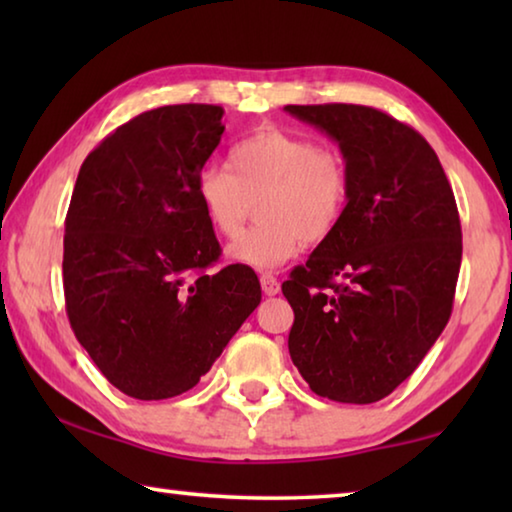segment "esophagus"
<instances>
[{
    "label": "esophagus",
    "mask_w": 512,
    "mask_h": 512,
    "mask_svg": "<svg viewBox=\"0 0 512 512\" xmlns=\"http://www.w3.org/2000/svg\"><path fill=\"white\" fill-rule=\"evenodd\" d=\"M259 284H262V291L266 296H275V293H280V280H277L273 273L259 275Z\"/></svg>",
    "instance_id": "34e87169"
}]
</instances>
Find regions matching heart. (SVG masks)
Returning <instances> with one entry per match:
<instances>
[{
	"label": "heart",
	"mask_w": 512,
	"mask_h": 512,
	"mask_svg": "<svg viewBox=\"0 0 512 512\" xmlns=\"http://www.w3.org/2000/svg\"><path fill=\"white\" fill-rule=\"evenodd\" d=\"M225 167L198 171L194 192L219 237H237L257 203V228L228 248L230 262L266 271L296 257L307 241L334 235L350 201L343 155L305 135L262 128L235 144Z\"/></svg>",
	"instance_id": "heart-1"
}]
</instances>
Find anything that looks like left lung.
I'll return each mask as SVG.
<instances>
[{"mask_svg": "<svg viewBox=\"0 0 512 512\" xmlns=\"http://www.w3.org/2000/svg\"><path fill=\"white\" fill-rule=\"evenodd\" d=\"M339 144L350 201L332 237L282 284L289 354L320 397L391 395L443 332L461 271V219L436 151L411 126L354 103L287 106Z\"/></svg>", "mask_w": 512, "mask_h": 512, "instance_id": "obj_1", "label": "left lung"}]
</instances>
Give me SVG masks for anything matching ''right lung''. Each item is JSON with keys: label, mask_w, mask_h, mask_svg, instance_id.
<instances>
[{"label": "right lung", "mask_w": 512, "mask_h": 512, "mask_svg": "<svg viewBox=\"0 0 512 512\" xmlns=\"http://www.w3.org/2000/svg\"><path fill=\"white\" fill-rule=\"evenodd\" d=\"M223 108L142 112L81 164L65 219L63 287L76 339L135 400L194 388L262 300L253 268L221 255L198 205V171L219 146Z\"/></svg>", "instance_id": "1"}]
</instances>
